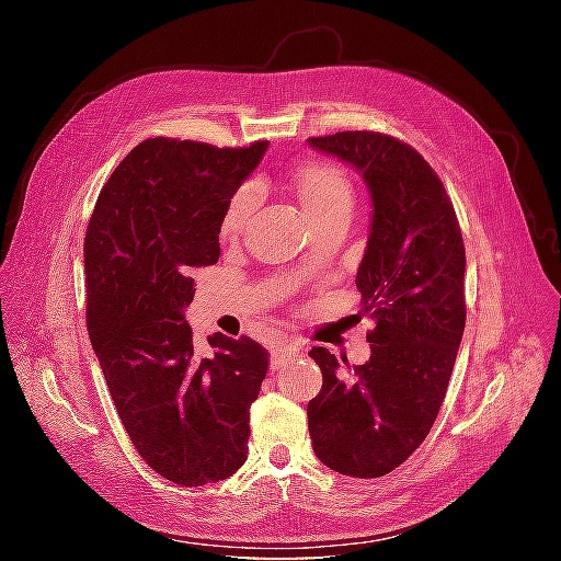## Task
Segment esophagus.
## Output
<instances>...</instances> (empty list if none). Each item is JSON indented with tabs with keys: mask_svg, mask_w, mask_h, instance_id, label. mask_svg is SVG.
Returning <instances> with one entry per match:
<instances>
[{
	"mask_svg": "<svg viewBox=\"0 0 561 561\" xmlns=\"http://www.w3.org/2000/svg\"><path fill=\"white\" fill-rule=\"evenodd\" d=\"M297 351L299 348L290 342H276L271 346V369H280L287 360L293 358V355H297Z\"/></svg>",
	"mask_w": 561,
	"mask_h": 561,
	"instance_id": "esophagus-1",
	"label": "esophagus"
}]
</instances>
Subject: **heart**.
<instances>
[{
    "instance_id": "obj_1",
    "label": "heart",
    "mask_w": 561,
    "mask_h": 561,
    "mask_svg": "<svg viewBox=\"0 0 561 561\" xmlns=\"http://www.w3.org/2000/svg\"><path fill=\"white\" fill-rule=\"evenodd\" d=\"M295 186L301 208L311 219V225L322 219L346 215L353 210V184L342 168L332 163H307L295 173ZM257 203V190L252 184L241 186L229 201L222 217V233H239Z\"/></svg>"
}]
</instances>
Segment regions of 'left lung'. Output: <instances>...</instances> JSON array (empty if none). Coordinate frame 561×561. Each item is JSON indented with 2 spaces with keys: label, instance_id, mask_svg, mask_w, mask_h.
<instances>
[{
  "label": "left lung",
  "instance_id": "1",
  "mask_svg": "<svg viewBox=\"0 0 561 561\" xmlns=\"http://www.w3.org/2000/svg\"><path fill=\"white\" fill-rule=\"evenodd\" d=\"M309 147L367 184L369 236L355 285L360 316L375 320L365 365L311 348L322 388L307 407L309 433L328 468L381 478L426 439L447 396L466 328L463 236L443 182L410 145L346 130Z\"/></svg>",
  "mask_w": 561,
  "mask_h": 561
}]
</instances>
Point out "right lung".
Returning a JSON list of instances; mask_svg holds the SVG:
<instances>
[{"mask_svg":"<svg viewBox=\"0 0 561 561\" xmlns=\"http://www.w3.org/2000/svg\"><path fill=\"white\" fill-rule=\"evenodd\" d=\"M266 142L217 149L151 138L116 165L83 241L87 325L135 449L182 486L227 480L248 458L250 404L268 355L248 336L194 346V271L219 260L231 196Z\"/></svg>","mask_w":561,"mask_h":561,"instance_id":"obj_1","label":"right lung"}]
</instances>
